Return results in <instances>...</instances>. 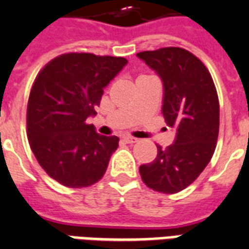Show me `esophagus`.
I'll return each mask as SVG.
<instances>
[{"label":"esophagus","instance_id":"34e87169","mask_svg":"<svg viewBox=\"0 0 249 249\" xmlns=\"http://www.w3.org/2000/svg\"><path fill=\"white\" fill-rule=\"evenodd\" d=\"M123 141H124V142H126V143H136L138 140H137V138H134V137L126 136V137H123Z\"/></svg>","mask_w":249,"mask_h":249}]
</instances>
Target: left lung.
<instances>
[{
  "mask_svg": "<svg viewBox=\"0 0 249 249\" xmlns=\"http://www.w3.org/2000/svg\"><path fill=\"white\" fill-rule=\"evenodd\" d=\"M138 58L160 76L164 85L163 115L176 129L174 143L140 166L147 187L163 194L186 189L212 159L220 129V103L213 79L204 63L182 48L141 52Z\"/></svg>",
  "mask_w": 249,
  "mask_h": 249,
  "instance_id": "8db88e82",
  "label": "left lung"
}]
</instances>
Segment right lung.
Returning <instances> with one entry per match:
<instances>
[{
	"label": "right lung",
	"mask_w": 249,
	"mask_h": 249,
	"mask_svg": "<svg viewBox=\"0 0 249 249\" xmlns=\"http://www.w3.org/2000/svg\"><path fill=\"white\" fill-rule=\"evenodd\" d=\"M126 63L123 56L67 53L38 72L27 106V136L41 168L63 186L88 187L105 176L119 138L98 134L85 121Z\"/></svg>",
	"instance_id": "obj_1"
}]
</instances>
